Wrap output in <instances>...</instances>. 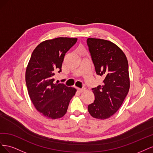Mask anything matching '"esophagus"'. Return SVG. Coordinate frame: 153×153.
<instances>
[{
	"instance_id": "esophagus-1",
	"label": "esophagus",
	"mask_w": 153,
	"mask_h": 153,
	"mask_svg": "<svg viewBox=\"0 0 153 153\" xmlns=\"http://www.w3.org/2000/svg\"><path fill=\"white\" fill-rule=\"evenodd\" d=\"M77 89L80 92H82L85 91V88H77Z\"/></svg>"
}]
</instances>
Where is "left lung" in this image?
<instances>
[{"instance_id": "obj_1", "label": "left lung", "mask_w": 153, "mask_h": 153, "mask_svg": "<svg viewBox=\"0 0 153 153\" xmlns=\"http://www.w3.org/2000/svg\"><path fill=\"white\" fill-rule=\"evenodd\" d=\"M87 44L102 85L92 88L95 100L88 105L92 117L106 119L121 107L129 89L128 62L122 50L110 41L88 38Z\"/></svg>"}]
</instances>
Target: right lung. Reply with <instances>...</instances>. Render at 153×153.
<instances>
[{
  "mask_svg": "<svg viewBox=\"0 0 153 153\" xmlns=\"http://www.w3.org/2000/svg\"><path fill=\"white\" fill-rule=\"evenodd\" d=\"M77 38H57L43 41L32 52L25 72L29 95L37 110L48 119L66 114L76 91L64 84H54L55 73L61 71L64 57Z\"/></svg>",
  "mask_w": 153,
  "mask_h": 153,
  "instance_id": "right-lung-1",
  "label": "right lung"
}]
</instances>
